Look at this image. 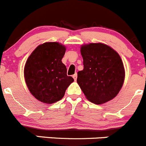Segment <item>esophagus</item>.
I'll return each mask as SVG.
<instances>
[{
    "instance_id": "esophagus-1",
    "label": "esophagus",
    "mask_w": 146,
    "mask_h": 146,
    "mask_svg": "<svg viewBox=\"0 0 146 146\" xmlns=\"http://www.w3.org/2000/svg\"><path fill=\"white\" fill-rule=\"evenodd\" d=\"M72 77L74 78V81H76V78H77V74H74L72 76Z\"/></svg>"
}]
</instances>
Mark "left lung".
Segmentation results:
<instances>
[{"instance_id":"8db88e82","label":"left lung","mask_w":146,"mask_h":146,"mask_svg":"<svg viewBox=\"0 0 146 146\" xmlns=\"http://www.w3.org/2000/svg\"><path fill=\"white\" fill-rule=\"evenodd\" d=\"M84 70L78 72L77 82L85 96L95 104L116 97L125 79V70L116 51L104 43H89L80 49Z\"/></svg>"}]
</instances>
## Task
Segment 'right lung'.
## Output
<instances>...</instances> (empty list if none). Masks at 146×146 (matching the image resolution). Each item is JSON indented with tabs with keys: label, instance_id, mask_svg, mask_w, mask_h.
<instances>
[{
	"label": "right lung",
	"instance_id": "1",
	"mask_svg": "<svg viewBox=\"0 0 146 146\" xmlns=\"http://www.w3.org/2000/svg\"><path fill=\"white\" fill-rule=\"evenodd\" d=\"M65 51L63 44L47 42L37 46L26 61V84L32 95L42 103L51 104L60 101L74 82L62 62Z\"/></svg>",
	"mask_w": 146,
	"mask_h": 146
}]
</instances>
